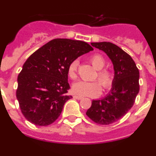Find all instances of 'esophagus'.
Wrapping results in <instances>:
<instances>
[{"label": "esophagus", "instance_id": "1", "mask_svg": "<svg viewBox=\"0 0 156 156\" xmlns=\"http://www.w3.org/2000/svg\"><path fill=\"white\" fill-rule=\"evenodd\" d=\"M73 98L75 99H77V100H81V99L83 98L82 97H80V96H77V95H75V96H73Z\"/></svg>", "mask_w": 156, "mask_h": 156}]
</instances>
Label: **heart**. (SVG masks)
<instances>
[{"instance_id":"heart-1","label":"heart","mask_w":156,"mask_h":156,"mask_svg":"<svg viewBox=\"0 0 156 156\" xmlns=\"http://www.w3.org/2000/svg\"><path fill=\"white\" fill-rule=\"evenodd\" d=\"M90 62L98 72V80H99L101 86L105 90H108L112 87L114 81V76L111 71L108 69H102L105 66V61L104 58L100 55H94L90 57ZM79 61L78 59H75L70 62L68 67V75L72 80H76L78 76ZM98 82L92 81H78L74 83L72 87V90L75 94L80 96H90V97H96L98 96L101 92V87Z\"/></svg>"}]
</instances>
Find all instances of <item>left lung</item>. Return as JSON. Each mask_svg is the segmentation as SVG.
Here are the masks:
<instances>
[{
	"mask_svg": "<svg viewBox=\"0 0 156 156\" xmlns=\"http://www.w3.org/2000/svg\"><path fill=\"white\" fill-rule=\"evenodd\" d=\"M102 51L112 62L114 81L111 90L103 98L93 100L86 115L101 125H108L124 116L132 108L139 92V70L130 56L110 42L91 43Z\"/></svg>",
	"mask_w": 156,
	"mask_h": 156,
	"instance_id": "obj_1",
	"label": "left lung"
}]
</instances>
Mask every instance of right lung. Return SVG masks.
I'll list each match as a JSON object with an SVG mask.
<instances>
[{"label": "right lung", "mask_w": 156, "mask_h": 156, "mask_svg": "<svg viewBox=\"0 0 156 156\" xmlns=\"http://www.w3.org/2000/svg\"><path fill=\"white\" fill-rule=\"evenodd\" d=\"M87 42L54 39L27 58L18 76L16 98L25 118L37 126L51 124L61 114L67 94L68 67L83 54L93 51Z\"/></svg>", "instance_id": "right-lung-1"}]
</instances>
